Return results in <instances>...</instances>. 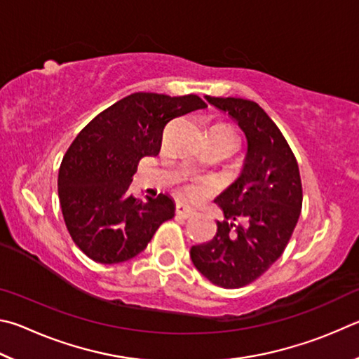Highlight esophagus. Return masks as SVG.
Returning a JSON list of instances; mask_svg holds the SVG:
<instances>
[{
    "mask_svg": "<svg viewBox=\"0 0 359 359\" xmlns=\"http://www.w3.org/2000/svg\"><path fill=\"white\" fill-rule=\"evenodd\" d=\"M175 212H176V216L181 219H189L192 216H196V210L191 208V206H187V205H183V203L176 205Z\"/></svg>",
    "mask_w": 359,
    "mask_h": 359,
    "instance_id": "34e87169",
    "label": "esophagus"
}]
</instances>
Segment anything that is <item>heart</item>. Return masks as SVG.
I'll use <instances>...</instances> for the list:
<instances>
[{"instance_id": "heart-1", "label": "heart", "mask_w": 359, "mask_h": 359, "mask_svg": "<svg viewBox=\"0 0 359 359\" xmlns=\"http://www.w3.org/2000/svg\"><path fill=\"white\" fill-rule=\"evenodd\" d=\"M216 130H221V132H224V134H227V135H231V137H233V134H231V130H230V129H227V128H216ZM189 192H191V194H194L196 191L191 189Z\"/></svg>"}]
</instances>
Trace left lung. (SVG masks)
<instances>
[{"mask_svg":"<svg viewBox=\"0 0 359 359\" xmlns=\"http://www.w3.org/2000/svg\"><path fill=\"white\" fill-rule=\"evenodd\" d=\"M206 100L238 123L248 153L241 175L215 200L227 221H217L211 241L192 246L191 259L215 285L240 288L259 279L285 250L299 219L303 186L297 157L259 104L241 97ZM241 218L246 226L233 224Z\"/></svg>","mask_w":359,"mask_h":359,"instance_id":"8db88e82","label":"left lung"}]
</instances>
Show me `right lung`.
<instances>
[{
  "instance_id": "obj_1",
  "label": "right lung",
  "mask_w": 359,
  "mask_h": 359,
  "mask_svg": "<svg viewBox=\"0 0 359 359\" xmlns=\"http://www.w3.org/2000/svg\"><path fill=\"white\" fill-rule=\"evenodd\" d=\"M198 109L206 104L196 94L134 93L100 111L75 137L62 157L58 196L69 235L91 260H130L175 216L168 196L142 202L128 189L142 157L159 154L163 128Z\"/></svg>"
}]
</instances>
